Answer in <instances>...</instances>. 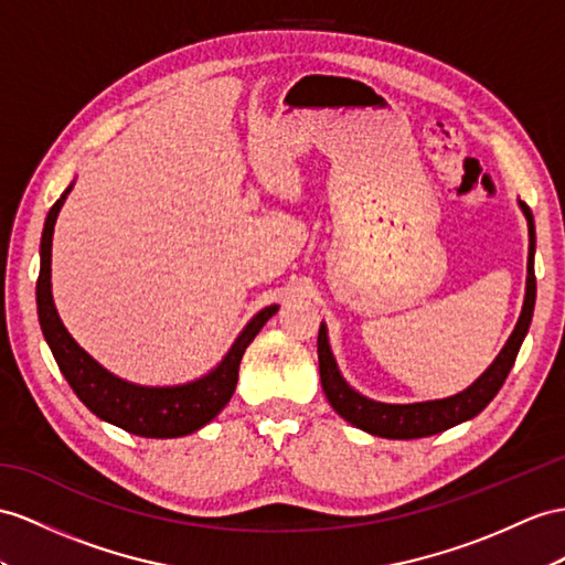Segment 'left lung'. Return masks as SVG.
<instances>
[{
	"mask_svg": "<svg viewBox=\"0 0 565 565\" xmlns=\"http://www.w3.org/2000/svg\"><path fill=\"white\" fill-rule=\"evenodd\" d=\"M520 207H523V212L527 216V228H530L527 291H525V302H523V312H520V320L494 363H491L482 377L477 380L472 386H468L466 392H460L451 398L408 403V406H392V403H377V401L360 396L349 384L343 382V377L337 370L334 355H331V351H329L327 329H324V324H320V334H317L320 380H322V388L331 403V408H334L343 417V420H349L358 429H365V431L374 434V437L420 439V437H431V434H439L454 425L466 423L489 406V401L499 394V388L503 386L505 377H509V372L515 363L520 343H523L527 329H530V322H532L534 298H537V279H534V220H532L530 207L523 200H520Z\"/></svg>",
	"mask_w": 565,
	"mask_h": 565,
	"instance_id": "obj_1",
	"label": "left lung"
}]
</instances>
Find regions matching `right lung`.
Listing matches in <instances>:
<instances>
[{
  "instance_id": "add662e5",
  "label": "right lung",
  "mask_w": 565,
  "mask_h": 565,
  "mask_svg": "<svg viewBox=\"0 0 565 565\" xmlns=\"http://www.w3.org/2000/svg\"><path fill=\"white\" fill-rule=\"evenodd\" d=\"M71 188H66V193ZM66 193L54 202L52 210L47 212L45 228H42L40 277L35 291L42 334H45L52 355L66 382L97 417H103V420L126 431L138 434V437L171 439L183 437V434H191L202 425H207L212 417L226 406L231 396H234L241 358L250 345V341L257 337V331L265 327V322L274 312H277V306L259 310L248 322V327L241 331V337L231 345V351L222 360L220 367L212 370L207 377H202L198 382L183 386L150 388L114 377V374H109L105 367H99L95 360L71 339L52 302V234L56 214H60L64 205Z\"/></svg>"
}]
</instances>
